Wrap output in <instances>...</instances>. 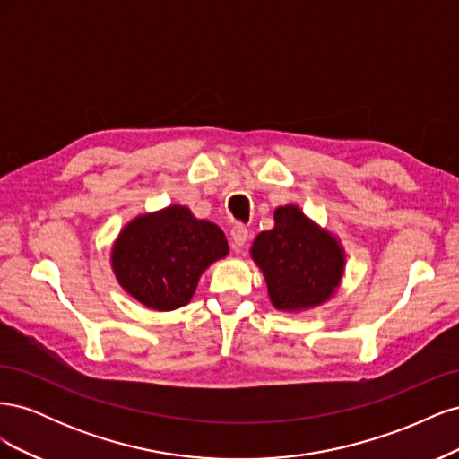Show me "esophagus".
I'll list each match as a JSON object with an SVG mask.
<instances>
[{
	"instance_id": "1",
	"label": "esophagus",
	"mask_w": 459,
	"mask_h": 459,
	"mask_svg": "<svg viewBox=\"0 0 459 459\" xmlns=\"http://www.w3.org/2000/svg\"><path fill=\"white\" fill-rule=\"evenodd\" d=\"M230 239H231L233 251H241V248L247 245V239H248L247 228L243 224H235L230 231Z\"/></svg>"
}]
</instances>
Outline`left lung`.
I'll use <instances>...</instances> for the list:
<instances>
[{
    "label": "left lung",
    "mask_w": 459,
    "mask_h": 459,
    "mask_svg": "<svg viewBox=\"0 0 459 459\" xmlns=\"http://www.w3.org/2000/svg\"><path fill=\"white\" fill-rule=\"evenodd\" d=\"M273 221L251 247L273 308L304 312L322 307L341 287L346 264L342 245L297 204L277 206Z\"/></svg>",
    "instance_id": "obj_1"
}]
</instances>
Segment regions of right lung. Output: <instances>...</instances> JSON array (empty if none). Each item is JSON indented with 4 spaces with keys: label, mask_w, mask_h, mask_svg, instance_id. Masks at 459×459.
Returning a JSON list of instances; mask_svg holds the SVG:
<instances>
[{
    "label": "right lung",
    "mask_w": 459,
    "mask_h": 459,
    "mask_svg": "<svg viewBox=\"0 0 459 459\" xmlns=\"http://www.w3.org/2000/svg\"><path fill=\"white\" fill-rule=\"evenodd\" d=\"M224 231L170 204L130 220L110 248L117 281L143 307L159 312L182 308L195 295L199 277L228 256Z\"/></svg>",
    "instance_id": "right-lung-1"
}]
</instances>
